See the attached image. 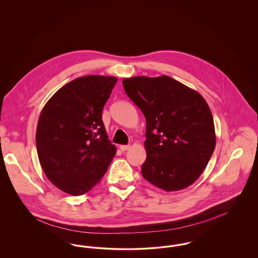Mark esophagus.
I'll list each match as a JSON object with an SVG mask.
<instances>
[{"instance_id":"obj_1","label":"esophagus","mask_w":258,"mask_h":258,"mask_svg":"<svg viewBox=\"0 0 258 258\" xmlns=\"http://www.w3.org/2000/svg\"><path fill=\"white\" fill-rule=\"evenodd\" d=\"M130 147H131L130 145H121V146H120V149H121V151H122V152H124V151L128 150Z\"/></svg>"}]
</instances>
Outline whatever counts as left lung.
Listing matches in <instances>:
<instances>
[{"label":"left lung","instance_id":"left-lung-1","mask_svg":"<svg viewBox=\"0 0 258 258\" xmlns=\"http://www.w3.org/2000/svg\"><path fill=\"white\" fill-rule=\"evenodd\" d=\"M123 85L146 118L147 158L142 176L165 191L194 184L216 147L214 119L206 100L167 75L123 78Z\"/></svg>","mask_w":258,"mask_h":258}]
</instances>
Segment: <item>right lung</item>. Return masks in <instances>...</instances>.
<instances>
[{"mask_svg":"<svg viewBox=\"0 0 258 258\" xmlns=\"http://www.w3.org/2000/svg\"><path fill=\"white\" fill-rule=\"evenodd\" d=\"M117 78L86 75L58 90L40 112L36 142L50 182L78 197L100 181L116 154L101 120Z\"/></svg>","mask_w":258,"mask_h":258,"instance_id":"right-lung-1","label":"right lung"}]
</instances>
